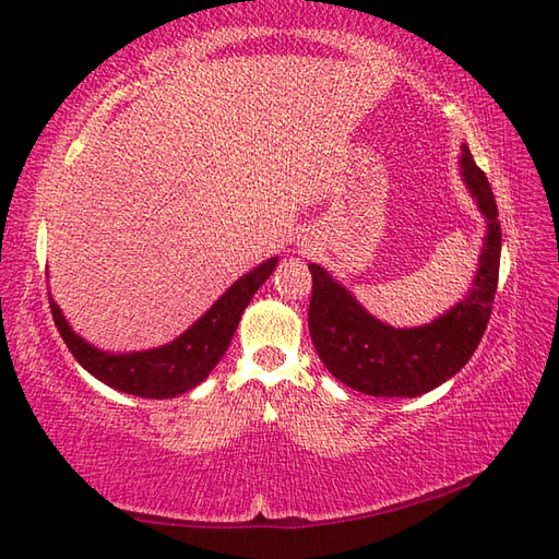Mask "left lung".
Segmentation results:
<instances>
[{
    "label": "left lung",
    "mask_w": 559,
    "mask_h": 559,
    "mask_svg": "<svg viewBox=\"0 0 559 559\" xmlns=\"http://www.w3.org/2000/svg\"><path fill=\"white\" fill-rule=\"evenodd\" d=\"M462 175L486 215V241L472 292L425 326L393 330L374 320L342 284L310 263L308 330L312 346L338 382L367 396L413 399L443 384L474 356L493 310L500 270L498 206L484 170L462 144Z\"/></svg>",
    "instance_id": "8db88e82"
}]
</instances>
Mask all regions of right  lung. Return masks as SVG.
Masks as SVG:
<instances>
[{
  "label": "right lung",
  "mask_w": 559,
  "mask_h": 559,
  "mask_svg": "<svg viewBox=\"0 0 559 559\" xmlns=\"http://www.w3.org/2000/svg\"><path fill=\"white\" fill-rule=\"evenodd\" d=\"M275 265L277 258H270V261L253 267L249 275L237 280L217 298V304L194 326H189L173 344L154 350L122 353V356L97 350L68 326L51 298L49 308L68 350L99 382L142 399H175L201 384L217 360L225 356L243 308L249 306L253 294L261 289V284L270 277Z\"/></svg>",
  "instance_id": "add662e5"
}]
</instances>
